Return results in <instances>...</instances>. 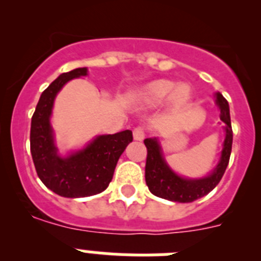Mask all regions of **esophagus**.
I'll return each mask as SVG.
<instances>
[{"label":"esophagus","instance_id":"1","mask_svg":"<svg viewBox=\"0 0 261 261\" xmlns=\"http://www.w3.org/2000/svg\"><path fill=\"white\" fill-rule=\"evenodd\" d=\"M133 137H135L136 141H142L145 138V129L142 126H137V128L133 129Z\"/></svg>","mask_w":261,"mask_h":261}]
</instances>
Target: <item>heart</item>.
Returning <instances> with one entry per match:
<instances>
[{
	"label": "heart",
	"instance_id": "b5f03b06",
	"mask_svg": "<svg viewBox=\"0 0 261 261\" xmlns=\"http://www.w3.org/2000/svg\"><path fill=\"white\" fill-rule=\"evenodd\" d=\"M191 89L188 85H177L170 80H155L145 85L137 93L138 103L144 107L154 108L162 106L170 98L174 105L181 106L190 99Z\"/></svg>",
	"mask_w": 261,
	"mask_h": 261
}]
</instances>
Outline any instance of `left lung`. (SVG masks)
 <instances>
[{
    "label": "left lung",
    "mask_w": 261,
    "mask_h": 261,
    "mask_svg": "<svg viewBox=\"0 0 261 261\" xmlns=\"http://www.w3.org/2000/svg\"><path fill=\"white\" fill-rule=\"evenodd\" d=\"M216 103L221 110V120L225 123L226 137L221 159L214 171L201 179H186L175 174L168 167L163 158L162 149L156 138H146L145 146L147 149L146 166H145V180L149 191L153 195L175 202H192L202 196L208 195L220 183L226 167L229 165L232 145V129L230 120L229 103L221 93L216 94Z\"/></svg>",
    "instance_id": "left-lung-1"
}]
</instances>
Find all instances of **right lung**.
I'll list each match as a JSON object with an SVG mask.
<instances>
[{
	"instance_id": "obj_1",
	"label": "right lung",
	"mask_w": 261,
	"mask_h": 261,
	"mask_svg": "<svg viewBox=\"0 0 261 261\" xmlns=\"http://www.w3.org/2000/svg\"><path fill=\"white\" fill-rule=\"evenodd\" d=\"M87 74L86 68L62 73L41 93L31 119L30 145L38 176L47 188L62 197H86L100 193L112 180L120 155L132 142V130L98 136L82 150L68 156L57 154L49 119L57 93L73 80Z\"/></svg>"
}]
</instances>
